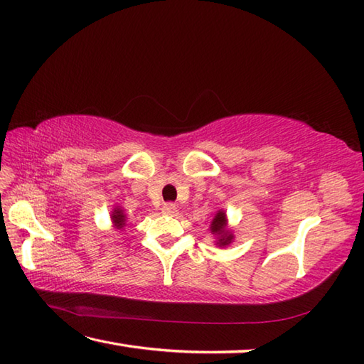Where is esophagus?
<instances>
[{"label": "esophagus", "mask_w": 364, "mask_h": 364, "mask_svg": "<svg viewBox=\"0 0 364 364\" xmlns=\"http://www.w3.org/2000/svg\"><path fill=\"white\" fill-rule=\"evenodd\" d=\"M163 213L167 215H176L178 214V208H176L175 203H166L163 206Z\"/></svg>", "instance_id": "esophagus-1"}]
</instances>
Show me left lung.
Here are the masks:
<instances>
[{"label": "left lung", "mask_w": 364, "mask_h": 364, "mask_svg": "<svg viewBox=\"0 0 364 364\" xmlns=\"http://www.w3.org/2000/svg\"><path fill=\"white\" fill-rule=\"evenodd\" d=\"M210 231L213 234L218 235V242L217 245L220 247H225V245H230L234 235L226 230V220H225V213L223 210H218V214L214 217L213 225H210Z\"/></svg>", "instance_id": "obj_1"}]
</instances>
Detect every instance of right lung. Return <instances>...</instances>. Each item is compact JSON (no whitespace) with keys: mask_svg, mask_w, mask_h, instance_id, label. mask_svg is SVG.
Returning a JSON list of instances; mask_svg holds the SVG:
<instances>
[{"mask_svg":"<svg viewBox=\"0 0 364 364\" xmlns=\"http://www.w3.org/2000/svg\"><path fill=\"white\" fill-rule=\"evenodd\" d=\"M112 218H113L114 226L117 228V230H122V228L125 226V215H124V213H122V209L116 208L113 215H112Z\"/></svg>","mask_w":364,"mask_h":364,"instance_id":"right-lung-1","label":"right lung"}]
</instances>
